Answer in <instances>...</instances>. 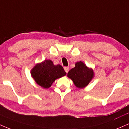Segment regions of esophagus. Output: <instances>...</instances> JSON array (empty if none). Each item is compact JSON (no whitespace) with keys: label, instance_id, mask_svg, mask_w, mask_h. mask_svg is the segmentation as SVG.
<instances>
[{"label":"esophagus","instance_id":"1","mask_svg":"<svg viewBox=\"0 0 129 129\" xmlns=\"http://www.w3.org/2000/svg\"><path fill=\"white\" fill-rule=\"evenodd\" d=\"M64 70L66 71V73H67L69 72V67H64Z\"/></svg>","mask_w":129,"mask_h":129}]
</instances>
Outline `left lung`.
<instances>
[{
	"instance_id": "obj_1",
	"label": "left lung",
	"mask_w": 129,
	"mask_h": 129,
	"mask_svg": "<svg viewBox=\"0 0 129 129\" xmlns=\"http://www.w3.org/2000/svg\"><path fill=\"white\" fill-rule=\"evenodd\" d=\"M94 75L93 69L88 68L82 61L77 62L75 67L70 69L67 73V77L78 88H83L87 86L94 77Z\"/></svg>"
}]
</instances>
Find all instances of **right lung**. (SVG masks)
<instances>
[{
	"label": "right lung",
	"mask_w": 129,
	"mask_h": 129,
	"mask_svg": "<svg viewBox=\"0 0 129 129\" xmlns=\"http://www.w3.org/2000/svg\"><path fill=\"white\" fill-rule=\"evenodd\" d=\"M31 74L36 83L43 88H49L55 80L66 75L62 66H55L51 60H46L35 65Z\"/></svg>",
	"instance_id": "add662e5"
}]
</instances>
